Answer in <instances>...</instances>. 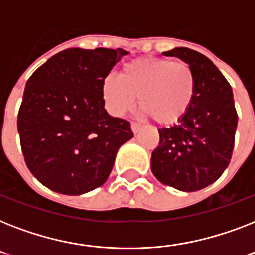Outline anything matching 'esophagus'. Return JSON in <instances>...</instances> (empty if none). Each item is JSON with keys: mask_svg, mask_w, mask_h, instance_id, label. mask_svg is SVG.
Masks as SVG:
<instances>
[{"mask_svg": "<svg viewBox=\"0 0 255 255\" xmlns=\"http://www.w3.org/2000/svg\"><path fill=\"white\" fill-rule=\"evenodd\" d=\"M141 127H143V126H141L140 123H137V122H132L131 123V128H132V132H133V133H137V132L141 129Z\"/></svg>", "mask_w": 255, "mask_h": 255, "instance_id": "esophagus-1", "label": "esophagus"}]
</instances>
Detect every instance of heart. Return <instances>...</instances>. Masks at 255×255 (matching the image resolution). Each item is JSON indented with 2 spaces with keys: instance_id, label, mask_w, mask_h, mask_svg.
I'll return each instance as SVG.
<instances>
[{
  "instance_id": "1",
  "label": "heart",
  "mask_w": 255,
  "mask_h": 255,
  "mask_svg": "<svg viewBox=\"0 0 255 255\" xmlns=\"http://www.w3.org/2000/svg\"><path fill=\"white\" fill-rule=\"evenodd\" d=\"M196 94L193 69L185 61L139 58L127 62L120 77L107 75L102 96L108 111L123 115L139 96L140 108L159 124H173L185 115Z\"/></svg>"
}]
</instances>
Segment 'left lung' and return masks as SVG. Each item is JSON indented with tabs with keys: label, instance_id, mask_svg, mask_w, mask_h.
Segmentation results:
<instances>
[{
	"label": "left lung",
	"instance_id": "8db88e82",
	"mask_svg": "<svg viewBox=\"0 0 255 255\" xmlns=\"http://www.w3.org/2000/svg\"><path fill=\"white\" fill-rule=\"evenodd\" d=\"M163 54L189 63L196 77V94L177 124L159 129L151 169L164 185L196 192L213 184L232 159L238 122L233 91L221 71L201 53L176 47Z\"/></svg>",
	"mask_w": 255,
	"mask_h": 255
}]
</instances>
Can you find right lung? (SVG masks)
<instances>
[{"label": "right lung", "instance_id": "obj_1", "mask_svg": "<svg viewBox=\"0 0 255 255\" xmlns=\"http://www.w3.org/2000/svg\"><path fill=\"white\" fill-rule=\"evenodd\" d=\"M123 49H67L26 83L17 127L25 163L38 181L78 196L103 185L116 153L133 137L129 122L104 108L102 82Z\"/></svg>", "mask_w": 255, "mask_h": 255}]
</instances>
